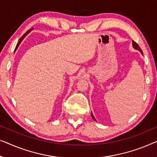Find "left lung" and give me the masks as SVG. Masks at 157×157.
<instances>
[{
  "instance_id": "obj_1",
  "label": "left lung",
  "mask_w": 157,
  "mask_h": 157,
  "mask_svg": "<svg viewBox=\"0 0 157 157\" xmlns=\"http://www.w3.org/2000/svg\"><path fill=\"white\" fill-rule=\"evenodd\" d=\"M132 45H133V48H134V49H136V50H139V51H140V52H141V53L143 54V52H142V49H141L140 47V46L138 45V44L136 43V42H134V40H132ZM92 119H93V120H94V121H96L95 118H94V117L93 116V114H92Z\"/></svg>"
}]
</instances>
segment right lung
<instances>
[{
	"label": "right lung",
	"instance_id": "obj_1",
	"mask_svg": "<svg viewBox=\"0 0 157 157\" xmlns=\"http://www.w3.org/2000/svg\"><path fill=\"white\" fill-rule=\"evenodd\" d=\"M33 28H30V29H29V30H28V31H27V32H26V33H25V34H24V35H23V36H22V37H21V38L19 40L18 43H17V44L16 47H15V50L17 49V47H18V45H20V44H21V42H22V40H23L24 39V37H25L26 36V35H28V33H30V32H31V31H32V30H33Z\"/></svg>",
	"mask_w": 157,
	"mask_h": 157
}]
</instances>
